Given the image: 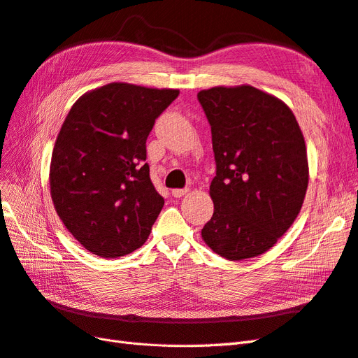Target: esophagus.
Here are the masks:
<instances>
[{
	"instance_id": "esophagus-1",
	"label": "esophagus",
	"mask_w": 358,
	"mask_h": 358,
	"mask_svg": "<svg viewBox=\"0 0 358 358\" xmlns=\"http://www.w3.org/2000/svg\"><path fill=\"white\" fill-rule=\"evenodd\" d=\"M187 192H188L187 188H183V189H173V191H171V196L176 197V199H180V197L185 196Z\"/></svg>"
}]
</instances>
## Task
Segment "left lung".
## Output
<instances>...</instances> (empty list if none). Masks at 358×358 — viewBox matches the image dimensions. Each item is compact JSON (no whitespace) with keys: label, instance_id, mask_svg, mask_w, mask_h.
<instances>
[{"label":"left lung","instance_id":"8db88e82","mask_svg":"<svg viewBox=\"0 0 358 358\" xmlns=\"http://www.w3.org/2000/svg\"><path fill=\"white\" fill-rule=\"evenodd\" d=\"M197 99L216 162L209 191L215 209L203 241L231 262L262 255L294 222L306 196L301 129L284 101L251 85L215 86Z\"/></svg>","mask_w":358,"mask_h":358}]
</instances>
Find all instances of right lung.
<instances>
[{
	"mask_svg": "<svg viewBox=\"0 0 358 358\" xmlns=\"http://www.w3.org/2000/svg\"><path fill=\"white\" fill-rule=\"evenodd\" d=\"M178 90L109 83L73 104L50 161V196L67 230L103 258L136 251L164 206L149 176L146 138Z\"/></svg>",
	"mask_w": 358,
	"mask_h": 358,
	"instance_id": "1",
	"label": "right lung"
}]
</instances>
